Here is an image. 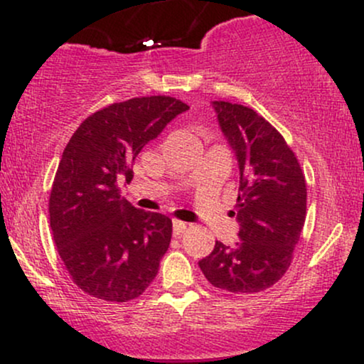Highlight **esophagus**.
Instances as JSON below:
<instances>
[{
  "label": "esophagus",
  "mask_w": 364,
  "mask_h": 364,
  "mask_svg": "<svg viewBox=\"0 0 364 364\" xmlns=\"http://www.w3.org/2000/svg\"><path fill=\"white\" fill-rule=\"evenodd\" d=\"M186 228H188V225L185 223H181V220H176V219L173 220V235L174 236L183 235V232L186 231Z\"/></svg>",
  "instance_id": "esophagus-1"
}]
</instances>
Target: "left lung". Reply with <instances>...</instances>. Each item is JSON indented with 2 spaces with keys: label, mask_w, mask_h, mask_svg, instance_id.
<instances>
[{
  "label": "left lung",
  "mask_w": 364,
  "mask_h": 364,
  "mask_svg": "<svg viewBox=\"0 0 364 364\" xmlns=\"http://www.w3.org/2000/svg\"><path fill=\"white\" fill-rule=\"evenodd\" d=\"M214 109L240 164V241H215L198 265L212 286L253 294L289 269L306 219V181L284 136L257 111L225 101H215Z\"/></svg>",
  "instance_id": "left-lung-1"
}]
</instances>
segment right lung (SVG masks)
Instances as JSON below:
<instances>
[{"label": "right lung", "instance_id": "obj_1", "mask_svg": "<svg viewBox=\"0 0 364 364\" xmlns=\"http://www.w3.org/2000/svg\"><path fill=\"white\" fill-rule=\"evenodd\" d=\"M186 109L169 95L114 102L83 119L63 150L49 224L70 277L87 294L124 303L156 279L173 223L133 207L119 195L118 181H132L144 145Z\"/></svg>", "mask_w": 364, "mask_h": 364}]
</instances>
